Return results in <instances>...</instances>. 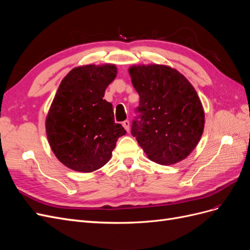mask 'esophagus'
<instances>
[{
    "mask_svg": "<svg viewBox=\"0 0 250 250\" xmlns=\"http://www.w3.org/2000/svg\"><path fill=\"white\" fill-rule=\"evenodd\" d=\"M122 125H123V127L125 128V129H126V131H129V129H130V123H129V121H128V120L124 121Z\"/></svg>",
    "mask_w": 250,
    "mask_h": 250,
    "instance_id": "1",
    "label": "esophagus"
}]
</instances>
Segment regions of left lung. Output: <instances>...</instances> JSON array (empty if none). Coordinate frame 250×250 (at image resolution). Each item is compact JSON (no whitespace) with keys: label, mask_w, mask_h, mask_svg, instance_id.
Listing matches in <instances>:
<instances>
[{"label":"left lung","mask_w":250,"mask_h":250,"mask_svg":"<svg viewBox=\"0 0 250 250\" xmlns=\"http://www.w3.org/2000/svg\"><path fill=\"white\" fill-rule=\"evenodd\" d=\"M129 74L140 96L131 134L151 161L168 166L185 160L204 128V111L195 88L167 65H133Z\"/></svg>","instance_id":"obj_1"}]
</instances>
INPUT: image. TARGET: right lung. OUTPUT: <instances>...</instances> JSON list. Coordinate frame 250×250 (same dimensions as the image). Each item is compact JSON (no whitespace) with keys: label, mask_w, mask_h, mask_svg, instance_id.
Segmentation results:
<instances>
[{"label":"right lung","mask_w":250,"mask_h":250,"mask_svg":"<svg viewBox=\"0 0 250 250\" xmlns=\"http://www.w3.org/2000/svg\"><path fill=\"white\" fill-rule=\"evenodd\" d=\"M117 76L115 64H88L73 69L62 79L46 120L51 149L67 168L93 172L106 164L120 137L105 89Z\"/></svg>","instance_id":"obj_1"}]
</instances>
